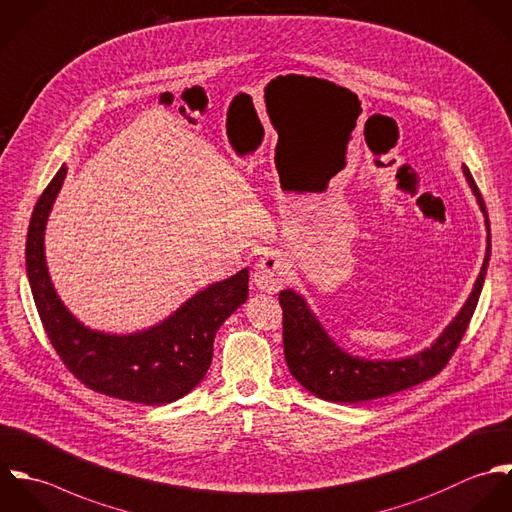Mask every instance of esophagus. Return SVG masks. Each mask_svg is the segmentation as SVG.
<instances>
[{"label":"esophagus","mask_w":512,"mask_h":512,"mask_svg":"<svg viewBox=\"0 0 512 512\" xmlns=\"http://www.w3.org/2000/svg\"><path fill=\"white\" fill-rule=\"evenodd\" d=\"M288 276H290L288 262L280 254H266L264 258L258 260L252 280L260 292L276 294L286 284Z\"/></svg>","instance_id":"34e87169"}]
</instances>
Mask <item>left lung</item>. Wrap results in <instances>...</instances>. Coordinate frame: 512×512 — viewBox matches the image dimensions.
<instances>
[{
  "label": "left lung",
  "mask_w": 512,
  "mask_h": 512,
  "mask_svg": "<svg viewBox=\"0 0 512 512\" xmlns=\"http://www.w3.org/2000/svg\"><path fill=\"white\" fill-rule=\"evenodd\" d=\"M463 174L485 216L487 252L467 302L429 347L399 359H365L351 355L330 338L300 292L292 288L280 292V306L284 310L286 363L294 379L312 395L336 403H361L423 383L447 365L475 314L491 260V226L485 200L465 165Z\"/></svg>",
  "instance_id": "1"
}]
</instances>
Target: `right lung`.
<instances>
[{"label":"right lung","mask_w":512,"mask_h":512,"mask_svg":"<svg viewBox=\"0 0 512 512\" xmlns=\"http://www.w3.org/2000/svg\"><path fill=\"white\" fill-rule=\"evenodd\" d=\"M65 176L63 165L39 196L25 244L27 280L47 338L67 369L93 391L143 405L184 397L212 363L218 328L248 298V268L196 292L147 330L107 334L85 326L61 302L45 260V228Z\"/></svg>","instance_id":"obj_1"}]
</instances>
